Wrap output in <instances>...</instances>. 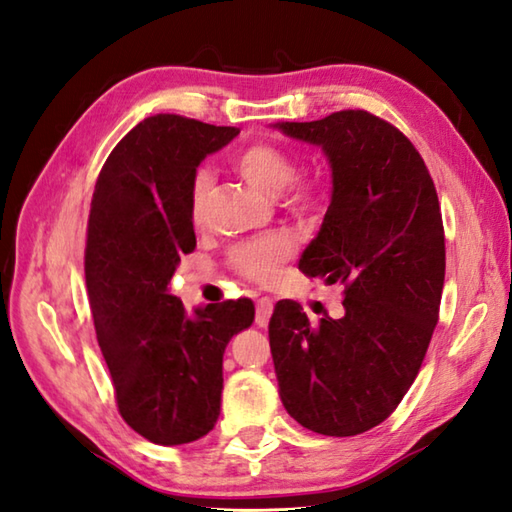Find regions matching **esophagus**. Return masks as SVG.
<instances>
[{
    "mask_svg": "<svg viewBox=\"0 0 512 512\" xmlns=\"http://www.w3.org/2000/svg\"><path fill=\"white\" fill-rule=\"evenodd\" d=\"M271 313H273V302L268 300V297H262V300L257 302V315H255L257 327H266L268 320H271Z\"/></svg>",
    "mask_w": 512,
    "mask_h": 512,
    "instance_id": "1",
    "label": "esophagus"
}]
</instances>
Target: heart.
I'll use <instances>...</instances> for the list:
<instances>
[{"label": "heart", "instance_id": "heart-1", "mask_svg": "<svg viewBox=\"0 0 512 512\" xmlns=\"http://www.w3.org/2000/svg\"><path fill=\"white\" fill-rule=\"evenodd\" d=\"M235 167L244 179L268 197H277L295 179L293 156L271 143H255L246 147L235 159ZM212 185L208 167L194 174L192 181V217H201L203 201ZM318 199V185L313 181H297L291 188V203L295 208H309ZM295 250V239L288 232H271L232 250V264L241 275L257 282H273L282 264Z\"/></svg>", "mask_w": 512, "mask_h": 512}]
</instances>
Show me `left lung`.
Returning <instances> with one entry per match:
<instances>
[{"label":"left lung","mask_w":512,"mask_h":512,"mask_svg":"<svg viewBox=\"0 0 512 512\" xmlns=\"http://www.w3.org/2000/svg\"><path fill=\"white\" fill-rule=\"evenodd\" d=\"M277 132L320 147L331 201L300 271L345 286V315L311 324L275 304L268 340L284 410L306 430L356 436L396 410L439 320L445 237L439 197L416 147L362 109Z\"/></svg>","instance_id":"1"}]
</instances>
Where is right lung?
Returning a JSON list of instances; mask_svg holds the SVG:
<instances>
[{
  "mask_svg": "<svg viewBox=\"0 0 512 512\" xmlns=\"http://www.w3.org/2000/svg\"><path fill=\"white\" fill-rule=\"evenodd\" d=\"M239 134L174 114L138 123L109 154L91 199L85 277L118 412L156 445L206 436L219 418L224 351L255 320L250 300L185 311L170 282L197 248L192 181Z\"/></svg>",
  "mask_w": 512,
  "mask_h": 512,
  "instance_id": "add662e5",
  "label": "right lung"
}]
</instances>
